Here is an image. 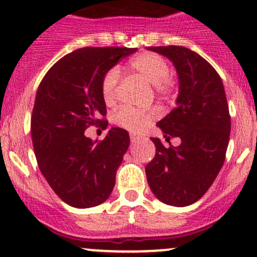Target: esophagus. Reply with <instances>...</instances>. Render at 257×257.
<instances>
[{"mask_svg":"<svg viewBox=\"0 0 257 257\" xmlns=\"http://www.w3.org/2000/svg\"><path fill=\"white\" fill-rule=\"evenodd\" d=\"M138 140H139V136H136V134L132 133V134H131V142H132V144H133V143H137Z\"/></svg>","mask_w":257,"mask_h":257,"instance_id":"obj_1","label":"esophagus"}]
</instances>
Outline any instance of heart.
Returning a JSON list of instances; mask_svg holds the SVG:
<instances>
[{"label":"heart","mask_w":257,"mask_h":257,"mask_svg":"<svg viewBox=\"0 0 257 257\" xmlns=\"http://www.w3.org/2000/svg\"><path fill=\"white\" fill-rule=\"evenodd\" d=\"M131 69L136 74L143 77L150 85L155 86L158 90H167L170 86L169 64L163 56L155 53H142L137 55L131 61ZM118 80H119V70L117 67L108 70L102 77L101 93L104 102L109 103L114 99L115 90H117ZM154 117L153 112H138L129 107H121L114 113V121L133 133H140L151 123Z\"/></svg>","instance_id":"heart-1"}]
</instances>
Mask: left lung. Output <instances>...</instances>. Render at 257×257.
Here are the masks:
<instances>
[{
	"label": "left lung",
	"mask_w": 257,
	"mask_h": 257,
	"mask_svg": "<svg viewBox=\"0 0 257 257\" xmlns=\"http://www.w3.org/2000/svg\"><path fill=\"white\" fill-rule=\"evenodd\" d=\"M166 56L178 76L176 108L158 123L165 138L178 137V147L165 148L159 138L153 161L145 167L148 183L165 204L186 207L198 201L219 174L230 136V115L220 76L206 59L185 47H150Z\"/></svg>",
	"instance_id": "1"
}]
</instances>
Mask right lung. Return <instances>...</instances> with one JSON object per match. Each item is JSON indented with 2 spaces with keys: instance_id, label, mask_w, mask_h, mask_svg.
Listing matches in <instances>:
<instances>
[{
  "instance_id": "add662e5",
  "label": "right lung",
  "mask_w": 257,
  "mask_h": 257,
  "mask_svg": "<svg viewBox=\"0 0 257 257\" xmlns=\"http://www.w3.org/2000/svg\"><path fill=\"white\" fill-rule=\"evenodd\" d=\"M136 48H81L50 67L36 94L31 119L40 172L65 203L90 208L110 196L115 174L129 147L128 132L110 128L102 142L90 139V125L102 128L107 113L102 77Z\"/></svg>"
}]
</instances>
